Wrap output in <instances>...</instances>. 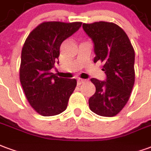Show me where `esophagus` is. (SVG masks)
Returning <instances> with one entry per match:
<instances>
[{
    "mask_svg": "<svg viewBox=\"0 0 151 151\" xmlns=\"http://www.w3.org/2000/svg\"><path fill=\"white\" fill-rule=\"evenodd\" d=\"M85 82V80H83V79H78L77 80V84L78 85H80V84H82Z\"/></svg>",
    "mask_w": 151,
    "mask_h": 151,
    "instance_id": "1",
    "label": "esophagus"
}]
</instances>
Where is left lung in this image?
<instances>
[{
  "label": "left lung",
  "mask_w": 151,
  "mask_h": 151,
  "mask_svg": "<svg viewBox=\"0 0 151 151\" xmlns=\"http://www.w3.org/2000/svg\"><path fill=\"white\" fill-rule=\"evenodd\" d=\"M83 29L94 43V63H103L106 75L104 81L91 79L96 92L89 98V108L100 116H116L128 102L134 84L133 46L125 32L113 22L83 23Z\"/></svg>",
  "instance_id": "8db88e82"
}]
</instances>
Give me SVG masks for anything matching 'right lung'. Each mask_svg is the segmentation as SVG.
<instances>
[{
  "label": "right lung",
  "instance_id": "obj_1",
  "mask_svg": "<svg viewBox=\"0 0 151 151\" xmlns=\"http://www.w3.org/2000/svg\"><path fill=\"white\" fill-rule=\"evenodd\" d=\"M82 22H46L33 29L23 45L20 82L31 107L42 116L63 113L76 86V79L50 72L59 59L60 46L80 29Z\"/></svg>",
  "mask_w": 151,
  "mask_h": 151
}]
</instances>
